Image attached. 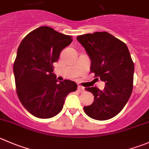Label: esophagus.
Here are the masks:
<instances>
[{"mask_svg":"<svg viewBox=\"0 0 149 149\" xmlns=\"http://www.w3.org/2000/svg\"><path fill=\"white\" fill-rule=\"evenodd\" d=\"M78 89L79 91H84V87L82 86H78Z\"/></svg>","mask_w":149,"mask_h":149,"instance_id":"obj_1","label":"esophagus"}]
</instances>
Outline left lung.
<instances>
[{"label": "left lung", "mask_w": 149, "mask_h": 149, "mask_svg": "<svg viewBox=\"0 0 149 149\" xmlns=\"http://www.w3.org/2000/svg\"><path fill=\"white\" fill-rule=\"evenodd\" d=\"M76 39L91 60L90 71L105 83L102 90L88 87L94 95L92 105L84 107L96 120H108L122 111L133 88L134 63L126 44L107 32L81 35Z\"/></svg>", "instance_id": "8db88e82"}]
</instances>
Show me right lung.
Instances as JSON below:
<instances>
[{
	"instance_id": "right-lung-1",
	"label": "right lung",
	"mask_w": 149,
	"mask_h": 149,
	"mask_svg": "<svg viewBox=\"0 0 149 149\" xmlns=\"http://www.w3.org/2000/svg\"><path fill=\"white\" fill-rule=\"evenodd\" d=\"M71 36L42 26L23 38L14 63L17 93L20 102L36 117L49 119L63 109L65 97L77 89L76 82L59 81L53 63L71 44Z\"/></svg>"
}]
</instances>
